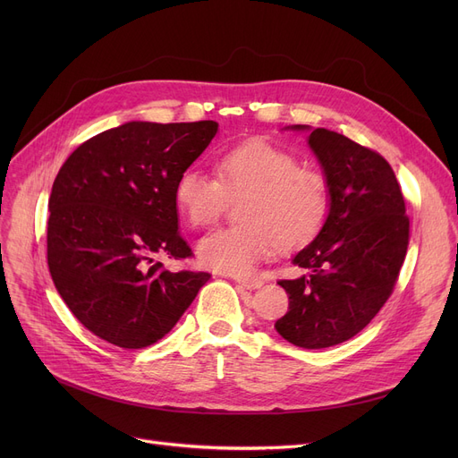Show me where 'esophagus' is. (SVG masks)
Returning <instances> with one entry per match:
<instances>
[{"mask_svg":"<svg viewBox=\"0 0 458 458\" xmlns=\"http://www.w3.org/2000/svg\"><path fill=\"white\" fill-rule=\"evenodd\" d=\"M235 282L239 284V285H243L245 290H258V287H261L263 285V282L259 280V278H245V276H235Z\"/></svg>","mask_w":458,"mask_h":458,"instance_id":"1","label":"esophagus"}]
</instances>
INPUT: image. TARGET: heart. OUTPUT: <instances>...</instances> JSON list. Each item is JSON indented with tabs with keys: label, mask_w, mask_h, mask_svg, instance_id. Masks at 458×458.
<instances>
[{
	"label": "heart",
	"mask_w": 458,
	"mask_h": 458,
	"mask_svg": "<svg viewBox=\"0 0 458 458\" xmlns=\"http://www.w3.org/2000/svg\"><path fill=\"white\" fill-rule=\"evenodd\" d=\"M243 226L216 230L197 245L204 267L228 275H247L261 259L280 249H299L314 239L328 215L325 178L301 168L293 154L267 140L252 139L223 152L216 176L199 165L180 173L174 202L191 226L213 225L228 206L242 199Z\"/></svg>",
	"instance_id": "heart-1"
}]
</instances>
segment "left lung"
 Instances as JSON below:
<instances>
[{"instance_id": "left-lung-1", "label": "left lung", "mask_w": 458, "mask_h": 458, "mask_svg": "<svg viewBox=\"0 0 458 458\" xmlns=\"http://www.w3.org/2000/svg\"><path fill=\"white\" fill-rule=\"evenodd\" d=\"M328 185V215L314 242L293 256L306 269L280 280L290 310L275 323L284 340L325 349L351 340L394 292L408 247L404 199L390 163L349 137L304 124Z\"/></svg>"}]
</instances>
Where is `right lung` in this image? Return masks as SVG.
Masks as SVG:
<instances>
[{
  "label": "right lung",
  "mask_w": 458,
  "mask_h": 458,
  "mask_svg": "<svg viewBox=\"0 0 458 458\" xmlns=\"http://www.w3.org/2000/svg\"><path fill=\"white\" fill-rule=\"evenodd\" d=\"M219 131L213 120H131L72 152L54 182L47 266L61 299L98 338L142 349L173 330L208 273L163 267L187 258L174 183Z\"/></svg>",
  "instance_id": "add662e5"
}]
</instances>
